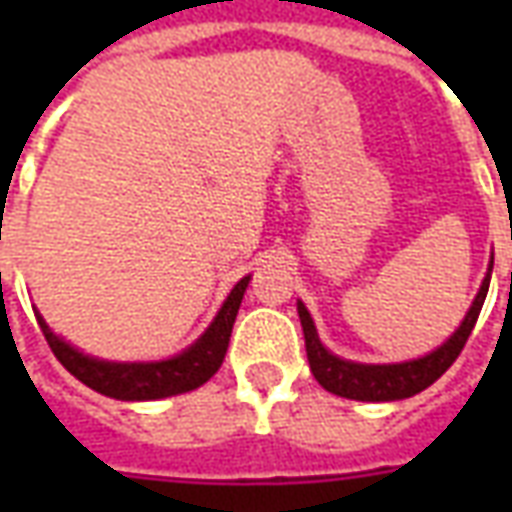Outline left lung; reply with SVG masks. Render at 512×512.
Returning <instances> with one entry per match:
<instances>
[{"label":"left lung","instance_id":"8db88e82","mask_svg":"<svg viewBox=\"0 0 512 512\" xmlns=\"http://www.w3.org/2000/svg\"><path fill=\"white\" fill-rule=\"evenodd\" d=\"M491 271H494V255L485 271V279L477 296H474L472 307L466 312L461 326L430 354L419 356V359H408V362H392V365H365V362H351L343 356L332 354L318 337V329L312 323V315L299 301V318L301 329H304V345H307V359H310V370L315 381L332 392V395L348 397V400H365V403H389V400H403L428 389L436 378L447 373V367L458 359L463 345L472 334L477 315L483 310V301L488 296V285H491Z\"/></svg>","mask_w":512,"mask_h":512}]
</instances>
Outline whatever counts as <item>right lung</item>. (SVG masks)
I'll return each mask as SVG.
<instances>
[{"mask_svg":"<svg viewBox=\"0 0 512 512\" xmlns=\"http://www.w3.org/2000/svg\"><path fill=\"white\" fill-rule=\"evenodd\" d=\"M249 279L252 277L235 282V288L224 299L222 310L216 312L211 326L186 351L169 356V359H158V362H109V359L84 354L76 345L65 343L60 334L51 332L40 312L35 315H38L40 329L46 334V343L51 345L54 356L82 384L106 397H115V400H161V397L183 395V392L197 389L222 367L230 334H233L235 315H238Z\"/></svg>","mask_w":512,"mask_h":512,"instance_id":"right-lung-1","label":"right lung"}]
</instances>
